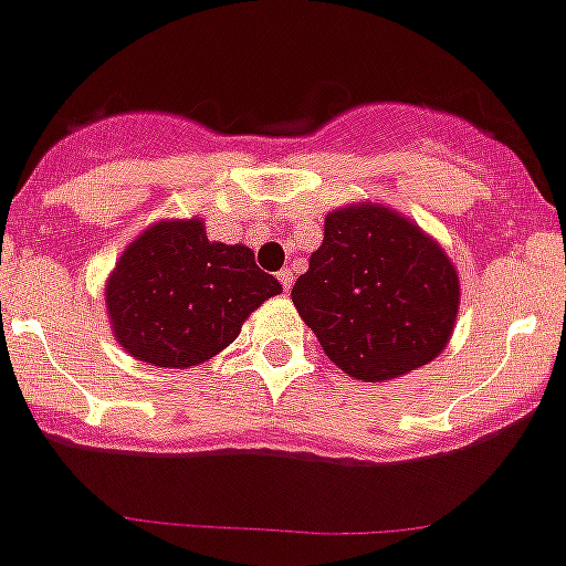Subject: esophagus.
<instances>
[{
    "label": "esophagus",
    "mask_w": 566,
    "mask_h": 566,
    "mask_svg": "<svg viewBox=\"0 0 566 566\" xmlns=\"http://www.w3.org/2000/svg\"><path fill=\"white\" fill-rule=\"evenodd\" d=\"M293 279H295V273L290 271V268H284V271H279V282H282L284 293H287V290L293 287Z\"/></svg>",
    "instance_id": "esophagus-1"
}]
</instances>
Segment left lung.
<instances>
[{"label": "left lung", "mask_w": 566, "mask_h": 566, "mask_svg": "<svg viewBox=\"0 0 566 566\" xmlns=\"http://www.w3.org/2000/svg\"><path fill=\"white\" fill-rule=\"evenodd\" d=\"M293 304L328 359L359 381H392L451 343L457 265L429 232L378 201L337 207Z\"/></svg>", "instance_id": "1"}]
</instances>
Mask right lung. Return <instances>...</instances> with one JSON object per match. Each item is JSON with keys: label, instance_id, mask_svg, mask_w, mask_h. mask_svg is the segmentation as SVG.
Listing matches in <instances>:
<instances>
[{"label": "right lung", "instance_id": "right-lung-1", "mask_svg": "<svg viewBox=\"0 0 566 566\" xmlns=\"http://www.w3.org/2000/svg\"><path fill=\"white\" fill-rule=\"evenodd\" d=\"M279 293L282 284L260 271L249 245L210 240L201 218H163L118 256L104 306L126 354L185 370L221 354Z\"/></svg>", "mask_w": 566, "mask_h": 566}]
</instances>
